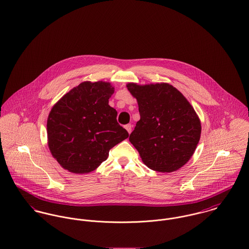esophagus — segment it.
Returning <instances> with one entry per match:
<instances>
[{
	"instance_id": "34e87169",
	"label": "esophagus",
	"mask_w": 249,
	"mask_h": 249,
	"mask_svg": "<svg viewBox=\"0 0 249 249\" xmlns=\"http://www.w3.org/2000/svg\"><path fill=\"white\" fill-rule=\"evenodd\" d=\"M132 127H133V126H132V124H125V125H124V128L127 130V132H128L129 134H130V133H131V131H132Z\"/></svg>"
}]
</instances>
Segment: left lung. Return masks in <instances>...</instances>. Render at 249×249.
<instances>
[{
  "instance_id": "1",
  "label": "left lung",
  "mask_w": 249,
  "mask_h": 249,
  "mask_svg": "<svg viewBox=\"0 0 249 249\" xmlns=\"http://www.w3.org/2000/svg\"><path fill=\"white\" fill-rule=\"evenodd\" d=\"M127 89L135 97L140 121L129 136L143 163L158 172H173L192 157L201 137V122L180 91L169 84Z\"/></svg>"
}]
</instances>
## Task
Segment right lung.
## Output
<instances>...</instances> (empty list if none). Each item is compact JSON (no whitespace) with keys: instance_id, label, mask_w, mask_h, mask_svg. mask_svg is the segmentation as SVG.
Masks as SVG:
<instances>
[{"instance_id":"right-lung-1","label":"right lung","mask_w":249,"mask_h":249,"mask_svg":"<svg viewBox=\"0 0 249 249\" xmlns=\"http://www.w3.org/2000/svg\"><path fill=\"white\" fill-rule=\"evenodd\" d=\"M113 93L109 83L84 82L52 107L46 124L48 147L65 169L89 173L128 137L117 122V111L108 105Z\"/></svg>"}]
</instances>
